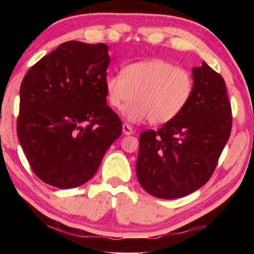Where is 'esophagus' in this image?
Here are the masks:
<instances>
[{
	"label": "esophagus",
	"mask_w": 254,
	"mask_h": 254,
	"mask_svg": "<svg viewBox=\"0 0 254 254\" xmlns=\"http://www.w3.org/2000/svg\"><path fill=\"white\" fill-rule=\"evenodd\" d=\"M123 133L125 134V135H131L134 133V130H133V128H131L129 125H127V124H124L123 125Z\"/></svg>",
	"instance_id": "1"
}]
</instances>
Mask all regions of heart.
I'll return each instance as SVG.
<instances>
[{
  "label": "heart",
  "mask_w": 254,
  "mask_h": 254,
  "mask_svg": "<svg viewBox=\"0 0 254 254\" xmlns=\"http://www.w3.org/2000/svg\"><path fill=\"white\" fill-rule=\"evenodd\" d=\"M107 102L113 109L123 110L130 123L149 119L163 125L175 119L192 97L194 81L185 68L176 67L162 59H150L125 65L121 74L109 75L104 81Z\"/></svg>",
  "instance_id": "heart-1"
}]
</instances>
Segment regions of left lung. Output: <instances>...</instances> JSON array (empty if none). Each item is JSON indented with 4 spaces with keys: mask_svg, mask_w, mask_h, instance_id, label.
<instances>
[{
    "mask_svg": "<svg viewBox=\"0 0 254 254\" xmlns=\"http://www.w3.org/2000/svg\"><path fill=\"white\" fill-rule=\"evenodd\" d=\"M190 102L158 130L140 135L136 176L159 199H177L202 187L213 175L231 133V106L223 77L206 62L193 68Z\"/></svg>",
    "mask_w": 254,
    "mask_h": 254,
    "instance_id": "1",
    "label": "left lung"
}]
</instances>
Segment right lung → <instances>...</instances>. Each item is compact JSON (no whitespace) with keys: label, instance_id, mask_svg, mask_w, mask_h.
<instances>
[{"label":"right lung","instance_id":"obj_1","mask_svg":"<svg viewBox=\"0 0 254 254\" xmlns=\"http://www.w3.org/2000/svg\"><path fill=\"white\" fill-rule=\"evenodd\" d=\"M110 61L105 44L67 41L24 76L17 135L33 172L48 185H83L121 135V120L106 105Z\"/></svg>","mask_w":254,"mask_h":254}]
</instances>
